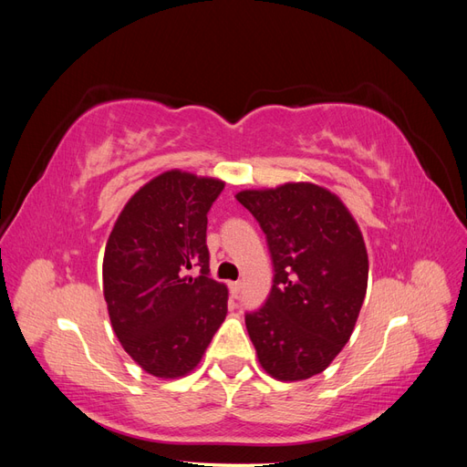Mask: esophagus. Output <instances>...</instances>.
<instances>
[{"label": "esophagus", "instance_id": "esophagus-1", "mask_svg": "<svg viewBox=\"0 0 467 467\" xmlns=\"http://www.w3.org/2000/svg\"><path fill=\"white\" fill-rule=\"evenodd\" d=\"M239 290H242V282H230V292H232V296L234 298H237V294H239Z\"/></svg>", "mask_w": 467, "mask_h": 467}]
</instances>
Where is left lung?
Wrapping results in <instances>:
<instances>
[{"label": "left lung", "mask_w": 467, "mask_h": 467, "mask_svg": "<svg viewBox=\"0 0 467 467\" xmlns=\"http://www.w3.org/2000/svg\"><path fill=\"white\" fill-rule=\"evenodd\" d=\"M261 225L273 259L266 302L245 314L263 368L296 381L321 374L355 329L368 255L355 218L312 182L235 194Z\"/></svg>", "instance_id": "left-lung-1"}]
</instances>
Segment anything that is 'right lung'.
<instances>
[{
	"instance_id": "obj_1",
	"label": "right lung",
	"mask_w": 467,
	"mask_h": 467,
	"mask_svg": "<svg viewBox=\"0 0 467 467\" xmlns=\"http://www.w3.org/2000/svg\"><path fill=\"white\" fill-rule=\"evenodd\" d=\"M216 179L167 171L140 189L112 228L103 292L124 350L158 378H179L201 362L228 314V288L210 278L208 210ZM191 267L199 277H187Z\"/></svg>"
}]
</instances>
